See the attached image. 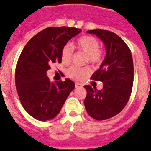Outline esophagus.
<instances>
[{"label":"esophagus","instance_id":"esophagus-1","mask_svg":"<svg viewBox=\"0 0 151 151\" xmlns=\"http://www.w3.org/2000/svg\"><path fill=\"white\" fill-rule=\"evenodd\" d=\"M75 86H76V88H79V87H81V86H82V85H81V84H80V83L76 82Z\"/></svg>","mask_w":151,"mask_h":151}]
</instances>
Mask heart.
Instances as JSON below:
<instances>
[{
	"label": "heart",
	"mask_w": 151,
	"mask_h": 151,
	"mask_svg": "<svg viewBox=\"0 0 151 151\" xmlns=\"http://www.w3.org/2000/svg\"><path fill=\"white\" fill-rule=\"evenodd\" d=\"M75 47L78 50L84 52L87 54V60L96 63L101 59V51L99 50V41L96 38L92 36H83L77 40ZM73 49L70 45H66L62 48L61 59L62 62L65 64H68L71 61L73 55ZM90 68L88 66L78 67V66H71L67 70V75L71 78L81 80L90 73Z\"/></svg>",
	"instance_id": "heart-1"
}]
</instances>
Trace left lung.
<instances>
[{
	"instance_id": "1",
	"label": "left lung",
	"mask_w": 151,
	"mask_h": 151,
	"mask_svg": "<svg viewBox=\"0 0 151 151\" xmlns=\"http://www.w3.org/2000/svg\"><path fill=\"white\" fill-rule=\"evenodd\" d=\"M87 32L98 37L106 50L100 67L91 78L103 82V88L84 86L86 111L92 118L103 121L119 114L128 103L133 85V60L128 45L116 34L104 29Z\"/></svg>"
}]
</instances>
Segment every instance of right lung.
<instances>
[{
	"label": "right lung",
	"mask_w": 151,
	"mask_h": 151,
	"mask_svg": "<svg viewBox=\"0 0 151 151\" xmlns=\"http://www.w3.org/2000/svg\"><path fill=\"white\" fill-rule=\"evenodd\" d=\"M81 29L48 27L33 37L23 48L15 68V86L25 110L37 120L53 119L75 84L70 79L51 82L47 76L50 64L62 62L63 46Z\"/></svg>",
	"instance_id": "1"
}]
</instances>
